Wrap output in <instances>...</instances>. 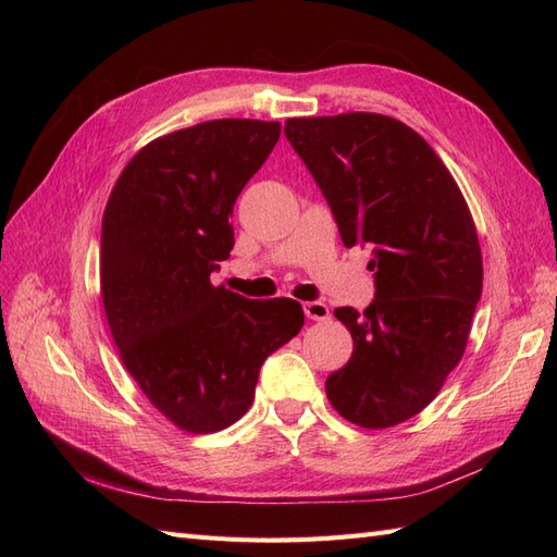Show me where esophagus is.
Returning a JSON list of instances; mask_svg holds the SVG:
<instances>
[{
  "label": "esophagus",
  "mask_w": 557,
  "mask_h": 557,
  "mask_svg": "<svg viewBox=\"0 0 557 557\" xmlns=\"http://www.w3.org/2000/svg\"><path fill=\"white\" fill-rule=\"evenodd\" d=\"M305 313L311 320H327L330 318V309H327L325 301H307Z\"/></svg>",
  "instance_id": "obj_1"
}]
</instances>
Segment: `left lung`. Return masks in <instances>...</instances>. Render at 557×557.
<instances>
[{
    "label": "left lung",
    "mask_w": 557,
    "mask_h": 557,
    "mask_svg": "<svg viewBox=\"0 0 557 557\" xmlns=\"http://www.w3.org/2000/svg\"><path fill=\"white\" fill-rule=\"evenodd\" d=\"M285 137L344 246L374 252L372 305L334 311L352 356L327 376V399L360 428H393L428 407L465 352L483 288L474 221L440 156L395 117H290Z\"/></svg>",
    "instance_id": "1"
}]
</instances>
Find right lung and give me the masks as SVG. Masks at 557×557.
I'll return each mask as SVG.
<instances>
[{"mask_svg":"<svg viewBox=\"0 0 557 557\" xmlns=\"http://www.w3.org/2000/svg\"><path fill=\"white\" fill-rule=\"evenodd\" d=\"M278 137V123L244 117L164 134L107 201L99 278L113 342L150 404L185 432L237 423L264 360L305 325L295 299L211 285L234 246V201Z\"/></svg>","mask_w":557,"mask_h":557,"instance_id":"add662e5","label":"right lung"}]
</instances>
